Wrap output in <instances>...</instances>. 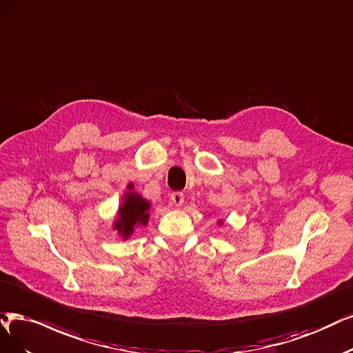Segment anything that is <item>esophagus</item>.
Returning a JSON list of instances; mask_svg holds the SVG:
<instances>
[{"label": "esophagus", "instance_id": "obj_1", "mask_svg": "<svg viewBox=\"0 0 353 353\" xmlns=\"http://www.w3.org/2000/svg\"><path fill=\"white\" fill-rule=\"evenodd\" d=\"M172 202H173V205H174V206L180 208L181 205H183V202H185L183 193H180V192H174V193H172Z\"/></svg>", "mask_w": 353, "mask_h": 353}]
</instances>
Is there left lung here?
Returning a JSON list of instances; mask_svg holds the SVG:
<instances>
[{"mask_svg":"<svg viewBox=\"0 0 353 353\" xmlns=\"http://www.w3.org/2000/svg\"><path fill=\"white\" fill-rule=\"evenodd\" d=\"M224 224V221L223 219H218V225H223Z\"/></svg>","mask_w":353,"mask_h":353,"instance_id":"left-lung-1","label":"left lung"}]
</instances>
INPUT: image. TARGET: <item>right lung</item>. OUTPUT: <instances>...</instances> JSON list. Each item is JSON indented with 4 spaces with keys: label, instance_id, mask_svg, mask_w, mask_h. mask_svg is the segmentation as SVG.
Instances as JSON below:
<instances>
[{
    "label": "right lung",
    "instance_id": "right-lung-1",
    "mask_svg": "<svg viewBox=\"0 0 353 353\" xmlns=\"http://www.w3.org/2000/svg\"><path fill=\"white\" fill-rule=\"evenodd\" d=\"M126 189L128 190L123 193L122 202L117 208V214L112 225L122 240L130 239L137 228L148 224L151 210V202L137 193L132 183H129Z\"/></svg>",
    "mask_w": 353,
    "mask_h": 353
}]
</instances>
